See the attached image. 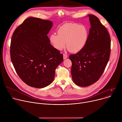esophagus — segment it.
<instances>
[{
	"label": "esophagus",
	"mask_w": 122,
	"mask_h": 122,
	"mask_svg": "<svg viewBox=\"0 0 122 122\" xmlns=\"http://www.w3.org/2000/svg\"><path fill=\"white\" fill-rule=\"evenodd\" d=\"M67 57H68V55H66V54H63V58H64V59H66Z\"/></svg>",
	"instance_id": "34e87169"
}]
</instances>
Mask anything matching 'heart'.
Returning a JSON list of instances; mask_svg holds the SVG:
<instances>
[{
	"mask_svg": "<svg viewBox=\"0 0 122 122\" xmlns=\"http://www.w3.org/2000/svg\"><path fill=\"white\" fill-rule=\"evenodd\" d=\"M58 34H53L50 36L53 47L61 50L65 47L72 52H79L85 47L88 37V30L86 25L78 23H69L61 25Z\"/></svg>",
	"mask_w": 122,
	"mask_h": 122,
	"instance_id": "1",
	"label": "heart"
}]
</instances>
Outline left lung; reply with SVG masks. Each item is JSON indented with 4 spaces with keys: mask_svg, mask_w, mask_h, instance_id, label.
<instances>
[{
    "mask_svg": "<svg viewBox=\"0 0 122 122\" xmlns=\"http://www.w3.org/2000/svg\"><path fill=\"white\" fill-rule=\"evenodd\" d=\"M88 17L91 28L86 46L78 53L69 56L73 81L82 87L92 85L99 79L111 52V39L107 29L97 16Z\"/></svg>",
    "mask_w": 122,
    "mask_h": 122,
    "instance_id": "1",
    "label": "left lung"
}]
</instances>
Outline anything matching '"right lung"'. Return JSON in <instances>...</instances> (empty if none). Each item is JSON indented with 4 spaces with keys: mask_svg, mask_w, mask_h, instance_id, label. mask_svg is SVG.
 I'll return each instance as SVG.
<instances>
[{
    "mask_svg": "<svg viewBox=\"0 0 122 122\" xmlns=\"http://www.w3.org/2000/svg\"><path fill=\"white\" fill-rule=\"evenodd\" d=\"M50 21L30 17L12 35L10 57L15 71L27 85L43 88L53 81L63 54L50 43L47 35L52 27Z\"/></svg>",
    "mask_w": 122,
    "mask_h": 122,
    "instance_id": "add662e5",
    "label": "right lung"
}]
</instances>
